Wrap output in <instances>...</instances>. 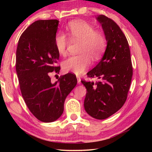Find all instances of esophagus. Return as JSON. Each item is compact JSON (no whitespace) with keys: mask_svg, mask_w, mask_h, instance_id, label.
<instances>
[{"mask_svg":"<svg viewBox=\"0 0 152 152\" xmlns=\"http://www.w3.org/2000/svg\"><path fill=\"white\" fill-rule=\"evenodd\" d=\"M77 82H78V84H80L81 83V79L80 78L79 76H77Z\"/></svg>","mask_w":152,"mask_h":152,"instance_id":"1","label":"esophagus"}]
</instances>
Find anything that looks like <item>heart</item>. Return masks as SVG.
<instances>
[{
  "label": "heart",
  "instance_id": "b5f03b06",
  "mask_svg": "<svg viewBox=\"0 0 152 152\" xmlns=\"http://www.w3.org/2000/svg\"><path fill=\"white\" fill-rule=\"evenodd\" d=\"M68 35L74 41L80 42V55L70 56L62 62V68L66 72L80 75L91 65L92 60H99L102 57L107 45L103 33L95 31L94 27L82 20H75L69 23ZM54 44L60 55H64L68 45L65 35L58 33L56 35Z\"/></svg>",
  "mask_w": 152,
  "mask_h": 152
}]
</instances>
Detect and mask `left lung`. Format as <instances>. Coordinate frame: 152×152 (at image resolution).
Returning <instances> with one entry per match:
<instances>
[{
    "label": "left lung",
    "instance_id": "left-lung-1",
    "mask_svg": "<svg viewBox=\"0 0 152 152\" xmlns=\"http://www.w3.org/2000/svg\"><path fill=\"white\" fill-rule=\"evenodd\" d=\"M96 20L101 24L107 42L106 50L100 62L87 73L99 81H82L87 93L84 109L92 117L104 119L118 111L127 100L133 76L130 49L124 33L116 23L100 15Z\"/></svg>",
    "mask_w": 152,
    "mask_h": 152
}]
</instances>
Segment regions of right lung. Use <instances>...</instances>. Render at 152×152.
<instances>
[{"mask_svg":"<svg viewBox=\"0 0 152 152\" xmlns=\"http://www.w3.org/2000/svg\"><path fill=\"white\" fill-rule=\"evenodd\" d=\"M58 23L56 19L33 23L20 35L16 52L22 96L31 113L45 123L60 117L66 98L77 84L76 77L70 73L51 82V72L60 70L56 66L60 54L54 44Z\"/></svg>","mask_w":152,"mask_h":152,"instance_id":"1","label":"right lung"}]
</instances>
